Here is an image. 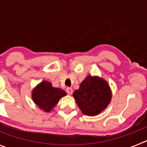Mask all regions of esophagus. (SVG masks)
Listing matches in <instances>:
<instances>
[{
  "label": "esophagus",
  "instance_id": "obj_1",
  "mask_svg": "<svg viewBox=\"0 0 147 147\" xmlns=\"http://www.w3.org/2000/svg\"><path fill=\"white\" fill-rule=\"evenodd\" d=\"M66 92L69 94H72V92H73V90H72V88H67Z\"/></svg>",
  "mask_w": 147,
  "mask_h": 147
}]
</instances>
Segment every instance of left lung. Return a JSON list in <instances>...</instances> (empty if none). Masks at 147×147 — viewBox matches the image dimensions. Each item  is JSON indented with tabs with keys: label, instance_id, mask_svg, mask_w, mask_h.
<instances>
[{
	"label": "left lung",
	"instance_id": "left-lung-1",
	"mask_svg": "<svg viewBox=\"0 0 147 147\" xmlns=\"http://www.w3.org/2000/svg\"><path fill=\"white\" fill-rule=\"evenodd\" d=\"M73 97L83 114L95 116L106 109L111 100L112 92L104 78L88 76L74 92Z\"/></svg>",
	"mask_w": 147,
	"mask_h": 147
}]
</instances>
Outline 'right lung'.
I'll return each mask as SVG.
<instances>
[{
	"mask_svg": "<svg viewBox=\"0 0 147 147\" xmlns=\"http://www.w3.org/2000/svg\"><path fill=\"white\" fill-rule=\"evenodd\" d=\"M66 92L59 88H55L52 83L42 81L32 91V99L37 107L45 112H50Z\"/></svg>",
	"mask_w": 147,
	"mask_h": 147,
	"instance_id": "obj_1",
	"label": "right lung"
}]
</instances>
